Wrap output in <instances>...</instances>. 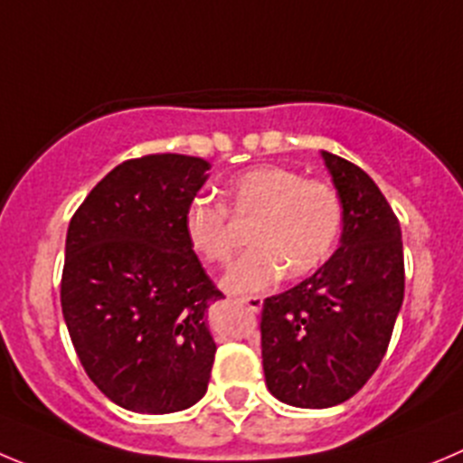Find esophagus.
<instances>
[{"label":"esophagus","mask_w":463,"mask_h":463,"mask_svg":"<svg viewBox=\"0 0 463 463\" xmlns=\"http://www.w3.org/2000/svg\"><path fill=\"white\" fill-rule=\"evenodd\" d=\"M240 301L246 306V308L253 310V313H258V310L262 308V299H260V297H244V299H240Z\"/></svg>","instance_id":"34e87169"}]
</instances>
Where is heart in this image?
<instances>
[{
	"instance_id": "obj_1",
	"label": "heart",
	"mask_w": 463,
	"mask_h": 463,
	"mask_svg": "<svg viewBox=\"0 0 463 463\" xmlns=\"http://www.w3.org/2000/svg\"><path fill=\"white\" fill-rule=\"evenodd\" d=\"M237 223H251L249 246L223 276L232 295L269 290L283 274L304 279L329 260L343 228L338 192L322 180H304L288 166L262 164L226 184V207L196 198L184 212V237L207 265H226L235 251Z\"/></svg>"
}]
</instances>
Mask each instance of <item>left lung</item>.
Wrapping results in <instances>:
<instances>
[{"instance_id": "left-lung-1", "label": "left lung", "mask_w": 463, "mask_h": 463, "mask_svg": "<svg viewBox=\"0 0 463 463\" xmlns=\"http://www.w3.org/2000/svg\"><path fill=\"white\" fill-rule=\"evenodd\" d=\"M343 203V235L313 276L262 306V368L276 400L326 409L379 368L404 299L400 222L374 180L322 150Z\"/></svg>"}]
</instances>
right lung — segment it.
<instances>
[{
  "instance_id": "obj_1",
  "label": "right lung",
  "mask_w": 463,
  "mask_h": 463,
  "mask_svg": "<svg viewBox=\"0 0 463 463\" xmlns=\"http://www.w3.org/2000/svg\"><path fill=\"white\" fill-rule=\"evenodd\" d=\"M210 164L146 155L90 189L66 235L61 308L90 382L134 413H175L207 391L223 299L184 237Z\"/></svg>"
}]
</instances>
